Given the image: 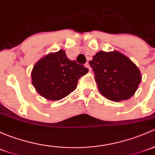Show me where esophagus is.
<instances>
[{"mask_svg":"<svg viewBox=\"0 0 155 155\" xmlns=\"http://www.w3.org/2000/svg\"><path fill=\"white\" fill-rule=\"evenodd\" d=\"M84 66H85V68H88L89 71H91V66H90V64H89V63H88V62H86V63H85V64H84Z\"/></svg>","mask_w":155,"mask_h":155,"instance_id":"1","label":"esophagus"}]
</instances>
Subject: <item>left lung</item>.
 Listing matches in <instances>:
<instances>
[{
	"instance_id": "left-lung-1",
	"label": "left lung",
	"mask_w": 155,
	"mask_h": 155,
	"mask_svg": "<svg viewBox=\"0 0 155 155\" xmlns=\"http://www.w3.org/2000/svg\"><path fill=\"white\" fill-rule=\"evenodd\" d=\"M89 64L94 72L99 91L109 100L120 102L130 99L142 80L137 65L117 50H101Z\"/></svg>"
}]
</instances>
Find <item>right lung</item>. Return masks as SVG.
<instances>
[{
  "mask_svg": "<svg viewBox=\"0 0 155 155\" xmlns=\"http://www.w3.org/2000/svg\"><path fill=\"white\" fill-rule=\"evenodd\" d=\"M87 72V68L70 60L64 50H60L35 63L31 72L32 84L44 98L60 100L76 89L79 78Z\"/></svg>",
  "mask_w": 155,
  "mask_h": 155,
  "instance_id": "obj_1",
  "label": "right lung"
}]
</instances>
